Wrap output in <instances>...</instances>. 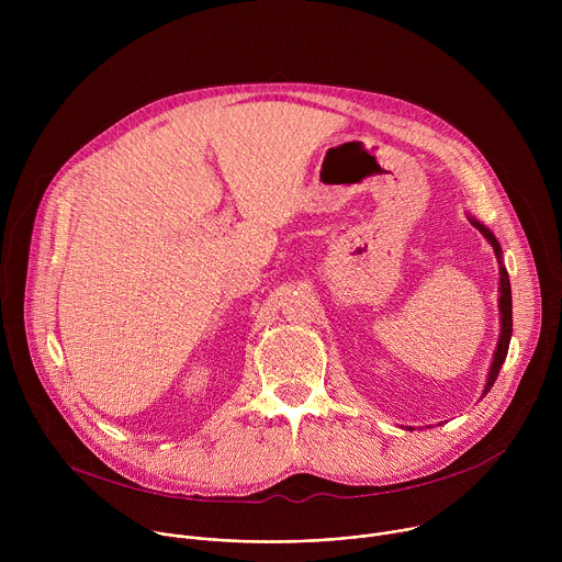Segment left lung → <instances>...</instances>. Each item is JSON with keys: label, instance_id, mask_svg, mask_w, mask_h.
<instances>
[{"label": "left lung", "instance_id": "8db88e82", "mask_svg": "<svg viewBox=\"0 0 562 562\" xmlns=\"http://www.w3.org/2000/svg\"><path fill=\"white\" fill-rule=\"evenodd\" d=\"M469 217V222L483 233L485 237H487V243L494 247V254H496V258H498V271H501V286H498V293H501V297H498V311H501V338H498V345H496V351H494V360H492V367H490V375H487V384H485V389H483V395H487L490 393V389L494 386V382H496V378H498V373H501V367H503V362H505V358H507V351H509V340H512V325H514V319H512V284H509V273H507V269H505V265H503V249H501V243L496 239V235L483 224V222H477L473 215H467ZM409 431H414L412 427H407Z\"/></svg>", "mask_w": 562, "mask_h": 562}]
</instances>
